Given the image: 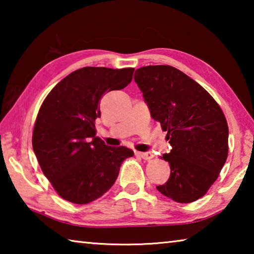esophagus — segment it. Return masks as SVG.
Here are the masks:
<instances>
[{
  "label": "esophagus",
  "instance_id": "esophagus-1",
  "mask_svg": "<svg viewBox=\"0 0 254 254\" xmlns=\"http://www.w3.org/2000/svg\"><path fill=\"white\" fill-rule=\"evenodd\" d=\"M135 154H136V156H139V157H141L142 159H144V160H149V159H151L153 157L152 152H150V151H147V152H136Z\"/></svg>",
  "mask_w": 254,
  "mask_h": 254
}]
</instances>
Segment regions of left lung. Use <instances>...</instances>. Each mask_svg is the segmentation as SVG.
<instances>
[{
    "mask_svg": "<svg viewBox=\"0 0 254 254\" xmlns=\"http://www.w3.org/2000/svg\"><path fill=\"white\" fill-rule=\"evenodd\" d=\"M134 80L173 147L162 156L169 162V179L157 189L177 203L197 200L217 179L227 159L229 127L221 107L175 67L139 68Z\"/></svg>",
    "mask_w": 254,
    "mask_h": 254,
    "instance_id": "obj_1",
    "label": "left lung"
}]
</instances>
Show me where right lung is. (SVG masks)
I'll return each mask as SVG.
<instances>
[{
  "label": "right lung",
  "mask_w": 254,
  "mask_h": 254,
  "mask_svg": "<svg viewBox=\"0 0 254 254\" xmlns=\"http://www.w3.org/2000/svg\"><path fill=\"white\" fill-rule=\"evenodd\" d=\"M134 68L84 67L51 89L38 113L32 147L55 190L74 204H88L113 186L122 162L134 152L96 136L100 100L132 80Z\"/></svg>",
  "instance_id": "right-lung-1"
}]
</instances>
